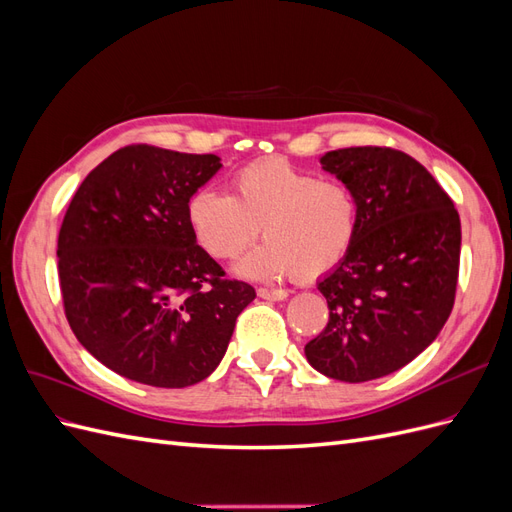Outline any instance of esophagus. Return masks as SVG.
I'll list each match as a JSON object with an SVG mask.
<instances>
[{
	"label": "esophagus",
	"mask_w": 512,
	"mask_h": 512,
	"mask_svg": "<svg viewBox=\"0 0 512 512\" xmlns=\"http://www.w3.org/2000/svg\"><path fill=\"white\" fill-rule=\"evenodd\" d=\"M258 297L267 299V301H282L288 297V290L284 288H269V286H260L258 288Z\"/></svg>",
	"instance_id": "34e87169"
}]
</instances>
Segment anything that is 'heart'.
Masks as SVG:
<instances>
[{
    "instance_id": "b5f03b06",
    "label": "heart",
    "mask_w": 512,
    "mask_h": 512,
    "mask_svg": "<svg viewBox=\"0 0 512 512\" xmlns=\"http://www.w3.org/2000/svg\"><path fill=\"white\" fill-rule=\"evenodd\" d=\"M188 218L196 241L232 260L260 235L241 262L250 277H318L337 267L359 230V203L344 181L318 179L282 160L247 164L230 179V196L211 188L192 196Z\"/></svg>"
}]
</instances>
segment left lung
Masks as SVG:
<instances>
[{
  "label": "left lung",
  "instance_id": "left-lung-1",
  "mask_svg": "<svg viewBox=\"0 0 512 512\" xmlns=\"http://www.w3.org/2000/svg\"><path fill=\"white\" fill-rule=\"evenodd\" d=\"M320 162L354 192L359 230L318 284L329 322L305 356L333 380H376L421 354L453 312L459 213L429 170L399 149L348 147Z\"/></svg>",
  "mask_w": 512,
  "mask_h": 512
}]
</instances>
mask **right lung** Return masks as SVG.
<instances>
[{"label":"right lung","mask_w":512,"mask_h":512,"mask_svg":"<svg viewBox=\"0 0 512 512\" xmlns=\"http://www.w3.org/2000/svg\"><path fill=\"white\" fill-rule=\"evenodd\" d=\"M220 166L213 153L128 145L70 200L57 239L64 314L123 378L162 389L205 380L256 297L196 243L188 218L192 194Z\"/></svg>","instance_id":"right-lung-1"}]
</instances>
